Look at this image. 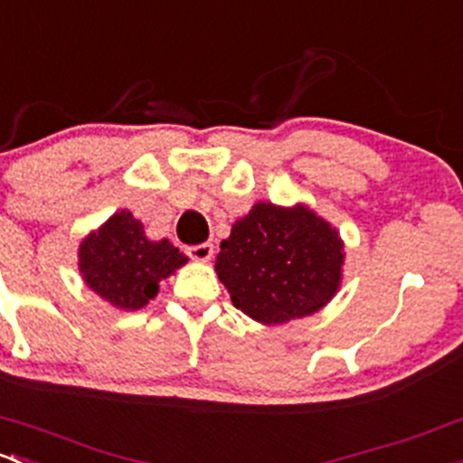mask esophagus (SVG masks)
Instances as JSON below:
<instances>
[{"label":"esophagus","instance_id":"obj_1","mask_svg":"<svg viewBox=\"0 0 463 463\" xmlns=\"http://www.w3.org/2000/svg\"><path fill=\"white\" fill-rule=\"evenodd\" d=\"M186 255L194 261H208L213 257V244H197V246H188Z\"/></svg>","mask_w":463,"mask_h":463}]
</instances>
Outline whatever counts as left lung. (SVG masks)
I'll return each mask as SVG.
<instances>
[{"label":"left lung","instance_id":"8db88e82","mask_svg":"<svg viewBox=\"0 0 463 463\" xmlns=\"http://www.w3.org/2000/svg\"><path fill=\"white\" fill-rule=\"evenodd\" d=\"M219 248L215 270L232 304L261 324L317 313L342 279L337 231L304 206L255 203Z\"/></svg>","mask_w":463,"mask_h":463}]
</instances>
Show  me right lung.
I'll list each match as a JSON object with an SVG mask.
<instances>
[{
	"label": "right lung",
	"mask_w": 463,
	"mask_h": 463,
	"mask_svg": "<svg viewBox=\"0 0 463 463\" xmlns=\"http://www.w3.org/2000/svg\"><path fill=\"white\" fill-rule=\"evenodd\" d=\"M184 264V252L168 240H146L144 226L128 211L115 213L80 248V270L86 284L124 310L148 304L157 295L159 281Z\"/></svg>",
	"instance_id": "right-lung-1"
}]
</instances>
